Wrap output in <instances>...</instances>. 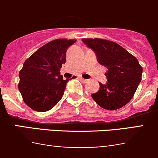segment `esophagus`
<instances>
[{
	"label": "esophagus",
	"mask_w": 158,
	"mask_h": 158,
	"mask_svg": "<svg viewBox=\"0 0 158 158\" xmlns=\"http://www.w3.org/2000/svg\"><path fill=\"white\" fill-rule=\"evenodd\" d=\"M79 79L81 81V82H82V83H86V82H88V80H87V79H83L82 77H79Z\"/></svg>",
	"instance_id": "obj_1"
}]
</instances>
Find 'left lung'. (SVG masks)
<instances>
[{
  "instance_id": "8db88e82",
  "label": "left lung",
  "mask_w": 158,
  "mask_h": 158,
  "mask_svg": "<svg viewBox=\"0 0 158 158\" xmlns=\"http://www.w3.org/2000/svg\"><path fill=\"white\" fill-rule=\"evenodd\" d=\"M96 54L97 60L108 69V82H99V90L92 94L94 101L107 110H116L128 103L141 80L142 67L136 57L112 41L103 39H82Z\"/></svg>"
}]
</instances>
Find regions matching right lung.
Segmentation results:
<instances>
[{
	"label": "right lung",
	"instance_id": "right-lung-1",
	"mask_svg": "<svg viewBox=\"0 0 158 158\" xmlns=\"http://www.w3.org/2000/svg\"><path fill=\"white\" fill-rule=\"evenodd\" d=\"M76 42V40H54L24 62L19 73L18 89L30 109L44 112L60 101L69 79H63L60 71L66 61L68 47Z\"/></svg>",
	"mask_w": 158,
	"mask_h": 158
}]
</instances>
